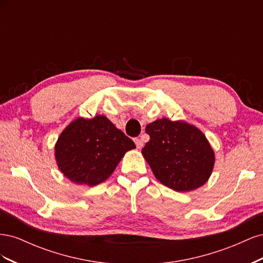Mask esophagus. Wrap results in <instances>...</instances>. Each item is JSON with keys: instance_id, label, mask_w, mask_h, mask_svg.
I'll return each instance as SVG.
<instances>
[{"instance_id": "1", "label": "esophagus", "mask_w": 263, "mask_h": 263, "mask_svg": "<svg viewBox=\"0 0 263 263\" xmlns=\"http://www.w3.org/2000/svg\"><path fill=\"white\" fill-rule=\"evenodd\" d=\"M135 144H136V147L138 149H140L142 146H144V142H142V140L140 138H135Z\"/></svg>"}]
</instances>
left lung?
<instances>
[{
  "label": "left lung",
  "instance_id": "left-lung-1",
  "mask_svg": "<svg viewBox=\"0 0 263 263\" xmlns=\"http://www.w3.org/2000/svg\"><path fill=\"white\" fill-rule=\"evenodd\" d=\"M146 133L150 140L141 154L163 185L178 192H189L210 179L215 153L197 127L161 118L148 124Z\"/></svg>",
  "mask_w": 263,
  "mask_h": 263
}]
</instances>
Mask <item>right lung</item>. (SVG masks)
<instances>
[{
	"label": "right lung",
	"instance_id": "right-lung-1",
	"mask_svg": "<svg viewBox=\"0 0 263 263\" xmlns=\"http://www.w3.org/2000/svg\"><path fill=\"white\" fill-rule=\"evenodd\" d=\"M134 141L104 115L78 117L58 137L54 158L63 176L76 184L98 185L107 180Z\"/></svg>",
	"mask_w": 263,
	"mask_h": 263
}]
</instances>
